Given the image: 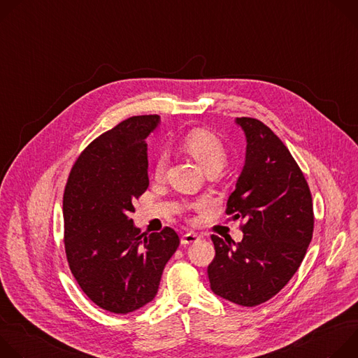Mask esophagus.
I'll list each match as a JSON object with an SVG mask.
<instances>
[{
  "label": "esophagus",
  "instance_id": "esophagus-1",
  "mask_svg": "<svg viewBox=\"0 0 358 358\" xmlns=\"http://www.w3.org/2000/svg\"><path fill=\"white\" fill-rule=\"evenodd\" d=\"M196 241H199V236L195 232H187L181 236V243L182 245H189V243H194Z\"/></svg>",
  "mask_w": 358,
  "mask_h": 358
}]
</instances>
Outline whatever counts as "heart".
Returning a JSON list of instances; mask_svg holds the SVG:
<instances>
[{
  "mask_svg": "<svg viewBox=\"0 0 358 358\" xmlns=\"http://www.w3.org/2000/svg\"><path fill=\"white\" fill-rule=\"evenodd\" d=\"M182 147L201 164L206 173H220L227 163L228 155L222 140L210 130L194 129L188 131L182 137ZM167 162V152L160 151L156 157L155 167H152L156 178H162L164 176Z\"/></svg>",
  "mask_w": 358,
  "mask_h": 358,
  "instance_id": "b5f03b06",
  "label": "heart"
}]
</instances>
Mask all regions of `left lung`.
<instances>
[{
    "label": "left lung",
    "mask_w": 358,
    "mask_h": 358,
    "mask_svg": "<svg viewBox=\"0 0 358 358\" xmlns=\"http://www.w3.org/2000/svg\"><path fill=\"white\" fill-rule=\"evenodd\" d=\"M246 136V159L227 215L243 221V239L213 235L215 258L208 279L215 294L245 308L279 293L299 269L312 241V194L282 140L261 120L238 117Z\"/></svg>",
    "instance_id": "1"
}]
</instances>
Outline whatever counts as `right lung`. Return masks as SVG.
<instances>
[{
    "label": "right lung",
    "mask_w": 358,
    "mask_h": 358,
    "mask_svg": "<svg viewBox=\"0 0 358 358\" xmlns=\"http://www.w3.org/2000/svg\"><path fill=\"white\" fill-rule=\"evenodd\" d=\"M157 115L133 116L94 138L76 159L64 191V243L83 293L103 310L126 315L155 299L177 232L140 234L130 213L148 187L145 138Z\"/></svg>",
    "instance_id": "1"
}]
</instances>
